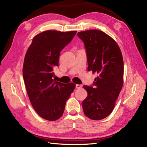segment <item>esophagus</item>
Wrapping results in <instances>:
<instances>
[{
    "label": "esophagus",
    "instance_id": "obj_1",
    "mask_svg": "<svg viewBox=\"0 0 147 147\" xmlns=\"http://www.w3.org/2000/svg\"><path fill=\"white\" fill-rule=\"evenodd\" d=\"M82 85L81 84H76V88H77V89H80V88H82Z\"/></svg>",
    "mask_w": 147,
    "mask_h": 147
}]
</instances>
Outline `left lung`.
I'll return each mask as SVG.
<instances>
[{
    "label": "left lung",
    "mask_w": 147,
    "mask_h": 147,
    "mask_svg": "<svg viewBox=\"0 0 147 147\" xmlns=\"http://www.w3.org/2000/svg\"><path fill=\"white\" fill-rule=\"evenodd\" d=\"M77 35L84 45L88 71L97 75L92 86H83L88 96L82 103V109L89 119H103L114 109L123 86L122 53L115 40L102 31L89 30Z\"/></svg>",
    "instance_id": "8db88e82"
}]
</instances>
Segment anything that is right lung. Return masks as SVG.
<instances>
[{
    "label": "right lung",
    "instance_id": "1",
    "mask_svg": "<svg viewBox=\"0 0 147 147\" xmlns=\"http://www.w3.org/2000/svg\"><path fill=\"white\" fill-rule=\"evenodd\" d=\"M76 31L47 30L36 35L26 53L23 76L33 109L41 117L54 121L63 114L66 100L75 88L73 82L53 80L60 52L73 40Z\"/></svg>",
    "mask_w": 147,
    "mask_h": 147
}]
</instances>
